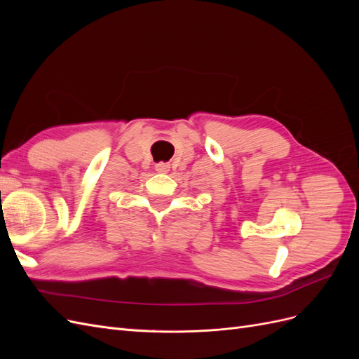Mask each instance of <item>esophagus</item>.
<instances>
[{
	"mask_svg": "<svg viewBox=\"0 0 359 359\" xmlns=\"http://www.w3.org/2000/svg\"><path fill=\"white\" fill-rule=\"evenodd\" d=\"M156 170L158 172V173H168L169 170H170V165L169 163H157L156 165Z\"/></svg>",
	"mask_w": 359,
	"mask_h": 359,
	"instance_id": "esophagus-1",
	"label": "esophagus"
}]
</instances>
